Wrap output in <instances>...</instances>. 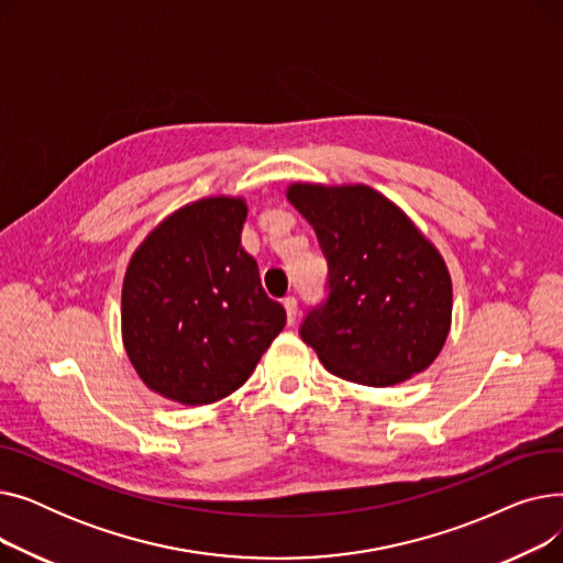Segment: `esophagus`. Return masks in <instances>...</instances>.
Instances as JSON below:
<instances>
[{
  "mask_svg": "<svg viewBox=\"0 0 563 563\" xmlns=\"http://www.w3.org/2000/svg\"><path fill=\"white\" fill-rule=\"evenodd\" d=\"M283 306H285V312H287V323H289V327H294V323H297V314H299L297 299L287 297V299H283Z\"/></svg>",
  "mask_w": 563,
  "mask_h": 563,
  "instance_id": "34e87169",
  "label": "esophagus"
}]
</instances>
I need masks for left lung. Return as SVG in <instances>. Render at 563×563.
I'll list each match as a JSON object with an SVG mask.
<instances>
[{"mask_svg": "<svg viewBox=\"0 0 563 563\" xmlns=\"http://www.w3.org/2000/svg\"><path fill=\"white\" fill-rule=\"evenodd\" d=\"M285 196L329 257V301L301 327L321 365L369 388L431 367L452 329V276L429 236L367 185L291 183Z\"/></svg>", "mask_w": 563, "mask_h": 563, "instance_id": "1", "label": "left lung"}]
</instances>
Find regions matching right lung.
Listing matches in <instances>:
<instances>
[{
	"label": "right lung",
	"mask_w": 563,
	"mask_h": 563,
	"mask_svg": "<svg viewBox=\"0 0 563 563\" xmlns=\"http://www.w3.org/2000/svg\"><path fill=\"white\" fill-rule=\"evenodd\" d=\"M244 196H205L159 221L130 257L121 333L143 386L183 406L240 390L285 329L242 249Z\"/></svg>",
	"instance_id": "obj_1"
}]
</instances>
